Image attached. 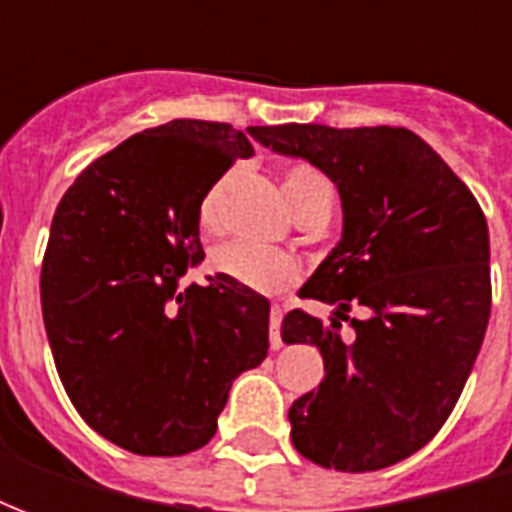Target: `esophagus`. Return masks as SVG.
<instances>
[{
  "label": "esophagus",
  "instance_id": "1",
  "mask_svg": "<svg viewBox=\"0 0 512 512\" xmlns=\"http://www.w3.org/2000/svg\"><path fill=\"white\" fill-rule=\"evenodd\" d=\"M279 326H282V310L274 304V307H271V318H268V343H271L274 351L282 348V334H279Z\"/></svg>",
  "mask_w": 512,
  "mask_h": 512
}]
</instances>
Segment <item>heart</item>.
Listing matches in <instances>:
<instances>
[{
	"label": "heart",
	"mask_w": 512,
	"mask_h": 512,
	"mask_svg": "<svg viewBox=\"0 0 512 512\" xmlns=\"http://www.w3.org/2000/svg\"><path fill=\"white\" fill-rule=\"evenodd\" d=\"M216 194L213 189L200 205V224L213 233L216 230ZM282 197L288 211L301 219L312 211L321 208H332V183L323 175L321 169L312 164H290L282 178ZM211 268L222 277L233 279L235 285L255 293H282L299 279V263L290 252L282 249H263V246L244 244V241H233L219 249H213Z\"/></svg>",
	"instance_id": "b5f03b06"
}]
</instances>
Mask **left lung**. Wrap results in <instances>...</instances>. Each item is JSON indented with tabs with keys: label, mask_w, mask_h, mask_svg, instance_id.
<instances>
[{
	"label": "left lung",
	"mask_w": 512,
	"mask_h": 512,
	"mask_svg": "<svg viewBox=\"0 0 512 512\" xmlns=\"http://www.w3.org/2000/svg\"><path fill=\"white\" fill-rule=\"evenodd\" d=\"M260 145L310 161L343 200V238L301 288L332 323L293 310L285 343L318 345L326 376L290 406L293 447L337 472H376L447 422L491 315L483 208L408 128L252 126ZM359 306L362 319L347 312ZM343 320L352 334H339Z\"/></svg>",
	"instance_id": "left-lung-1"
}]
</instances>
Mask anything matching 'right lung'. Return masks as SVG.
<instances>
[{
	"label": "right lung",
	"instance_id": "add662e5",
	"mask_svg": "<svg viewBox=\"0 0 512 512\" xmlns=\"http://www.w3.org/2000/svg\"><path fill=\"white\" fill-rule=\"evenodd\" d=\"M244 131L172 120L95 158L57 205L40 271L54 365L82 419L136 455H186L216 433L230 386L268 354V301L200 266V205Z\"/></svg>",
	"mask_w": 512,
	"mask_h": 512
}]
</instances>
